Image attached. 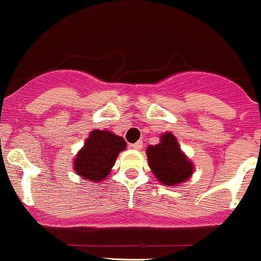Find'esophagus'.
<instances>
[{
    "label": "esophagus",
    "mask_w": 261,
    "mask_h": 261,
    "mask_svg": "<svg viewBox=\"0 0 261 261\" xmlns=\"http://www.w3.org/2000/svg\"><path fill=\"white\" fill-rule=\"evenodd\" d=\"M130 147H132V149H135V150H141L143 147V142H142V141H138V142L130 145Z\"/></svg>",
    "instance_id": "esophagus-1"
}]
</instances>
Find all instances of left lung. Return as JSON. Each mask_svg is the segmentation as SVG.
Instances as JSON below:
<instances>
[{
	"mask_svg": "<svg viewBox=\"0 0 261 261\" xmlns=\"http://www.w3.org/2000/svg\"><path fill=\"white\" fill-rule=\"evenodd\" d=\"M146 155L155 178L164 186H178L194 173V164L181 150L177 138L171 132L160 135V142L150 145Z\"/></svg>",
	"mask_w": 261,
	"mask_h": 261,
	"instance_id": "left-lung-1",
	"label": "left lung"
}]
</instances>
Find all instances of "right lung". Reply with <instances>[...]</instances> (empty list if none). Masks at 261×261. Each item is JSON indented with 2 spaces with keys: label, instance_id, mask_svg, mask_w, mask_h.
<instances>
[{
  "label": "right lung",
  "instance_id": "obj_1",
  "mask_svg": "<svg viewBox=\"0 0 261 261\" xmlns=\"http://www.w3.org/2000/svg\"><path fill=\"white\" fill-rule=\"evenodd\" d=\"M125 149L123 137L110 130L94 129L73 158V171L84 180L101 182L106 180L118 155Z\"/></svg>",
  "mask_w": 261,
  "mask_h": 261
}]
</instances>
